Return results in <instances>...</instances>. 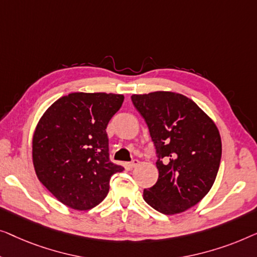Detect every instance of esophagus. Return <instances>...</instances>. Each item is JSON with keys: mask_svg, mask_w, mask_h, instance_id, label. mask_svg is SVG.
Here are the masks:
<instances>
[{"mask_svg": "<svg viewBox=\"0 0 257 257\" xmlns=\"http://www.w3.org/2000/svg\"><path fill=\"white\" fill-rule=\"evenodd\" d=\"M129 168H135V166H137L140 164V161L139 160H133L132 162H129V163H127Z\"/></svg>", "mask_w": 257, "mask_h": 257, "instance_id": "34e87169", "label": "esophagus"}]
</instances>
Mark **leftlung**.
Listing matches in <instances>:
<instances>
[{
    "label": "left lung",
    "instance_id": "8db88e82",
    "mask_svg": "<svg viewBox=\"0 0 257 257\" xmlns=\"http://www.w3.org/2000/svg\"><path fill=\"white\" fill-rule=\"evenodd\" d=\"M156 147L158 179L143 199L166 215L197 205L214 184L221 137L211 117L189 97L158 91L132 95Z\"/></svg>",
    "mask_w": 257,
    "mask_h": 257
}]
</instances>
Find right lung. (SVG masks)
<instances>
[{
	"label": "right lung",
	"mask_w": 257,
	"mask_h": 257,
	"mask_svg": "<svg viewBox=\"0 0 257 257\" xmlns=\"http://www.w3.org/2000/svg\"><path fill=\"white\" fill-rule=\"evenodd\" d=\"M124 96L71 93L50 106L35 129L32 162L39 182L61 204L87 211L102 201L111 176L123 166L111 163L106 128Z\"/></svg>",
	"instance_id": "right-lung-1"
}]
</instances>
